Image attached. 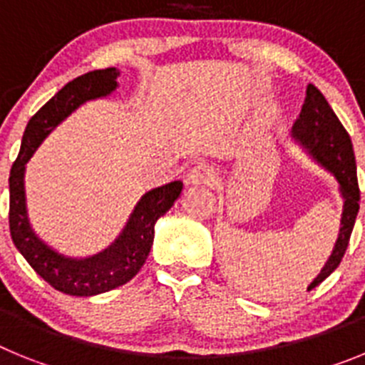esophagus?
Returning <instances> with one entry per match:
<instances>
[{
  "label": "esophagus",
  "mask_w": 365,
  "mask_h": 365,
  "mask_svg": "<svg viewBox=\"0 0 365 365\" xmlns=\"http://www.w3.org/2000/svg\"><path fill=\"white\" fill-rule=\"evenodd\" d=\"M215 180V170L206 163H199L188 173V182L192 185H212Z\"/></svg>",
  "instance_id": "34e87169"
}]
</instances>
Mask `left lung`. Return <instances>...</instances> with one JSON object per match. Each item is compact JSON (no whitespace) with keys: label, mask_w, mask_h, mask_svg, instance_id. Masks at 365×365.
<instances>
[{"label":"left lung","mask_w":365,"mask_h":365,"mask_svg":"<svg viewBox=\"0 0 365 365\" xmlns=\"http://www.w3.org/2000/svg\"><path fill=\"white\" fill-rule=\"evenodd\" d=\"M292 131L299 143L311 151L312 157L334 173L340 182V192L344 197V212H341L340 234H338L336 245H334L333 254L322 272L318 274V278H314V282L309 285V291H311L316 285H320L329 274H333V270L340 265L341 257L346 254L354 219H356L360 208V190L349 133L338 120L325 96L312 83L307 86L302 113L296 118Z\"/></svg>","instance_id":"left-lung-1"}]
</instances>
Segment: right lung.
<instances>
[{
	"mask_svg": "<svg viewBox=\"0 0 365 365\" xmlns=\"http://www.w3.org/2000/svg\"><path fill=\"white\" fill-rule=\"evenodd\" d=\"M118 71L115 67L86 73L63 86L53 98L38 109L29 120L21 138V150L14 160L9 177L11 202H9V227L12 241L29 265L40 274L56 291L71 296H95L130 282L140 270L153 245L155 222L172 208L180 195L182 182L173 180L159 188L150 190L135 206L130 221L118 240L104 252L86 259H73L54 252L32 232L25 206L24 172L25 163L36 151L40 143L53 128L86 100L106 96L117 87Z\"/></svg>",
	"mask_w": 365,
	"mask_h": 365,
	"instance_id": "add662e5",
	"label": "right lung"
}]
</instances>
